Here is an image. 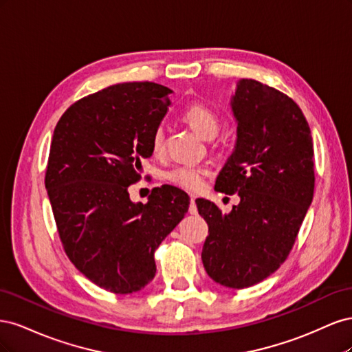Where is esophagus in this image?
Wrapping results in <instances>:
<instances>
[{
  "label": "esophagus",
  "instance_id": "1",
  "mask_svg": "<svg viewBox=\"0 0 352 352\" xmlns=\"http://www.w3.org/2000/svg\"><path fill=\"white\" fill-rule=\"evenodd\" d=\"M189 212L190 214H197V204H195V197H190V206H189Z\"/></svg>",
  "mask_w": 352,
  "mask_h": 352
}]
</instances>
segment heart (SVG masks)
<instances>
[{
	"instance_id": "1",
	"label": "heart",
	"mask_w": 352,
	"mask_h": 352,
	"mask_svg": "<svg viewBox=\"0 0 352 352\" xmlns=\"http://www.w3.org/2000/svg\"><path fill=\"white\" fill-rule=\"evenodd\" d=\"M184 119L199 136L204 138V140H211V138H214L219 132V127H220L219 116L207 104H202V102L189 104L184 111ZM151 146H153V153L155 155L163 154L164 129L162 126L155 129L151 140ZM208 175L210 172L206 167L195 166V164H179L167 170L164 177L170 184H173L185 190H189V192H198V190L204 188Z\"/></svg>"
}]
</instances>
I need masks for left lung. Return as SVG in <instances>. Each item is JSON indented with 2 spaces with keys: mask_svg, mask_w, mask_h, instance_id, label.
Here are the masks:
<instances>
[{
  "mask_svg": "<svg viewBox=\"0 0 352 352\" xmlns=\"http://www.w3.org/2000/svg\"><path fill=\"white\" fill-rule=\"evenodd\" d=\"M236 144L214 189L238 194L229 214L197 199L208 225L201 258L210 278L242 289L269 278L289 255L314 194L310 126L296 102L254 79L232 95Z\"/></svg>",
  "mask_w": 352,
  "mask_h": 352,
  "instance_id": "obj_1",
  "label": "left lung"
}]
</instances>
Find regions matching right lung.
I'll return each mask as SVG.
<instances>
[{
  "label": "right lung",
  "mask_w": 352,
  "mask_h": 352,
  "mask_svg": "<svg viewBox=\"0 0 352 352\" xmlns=\"http://www.w3.org/2000/svg\"><path fill=\"white\" fill-rule=\"evenodd\" d=\"M172 89L117 83L88 95L58 120L45 188L69 260L105 291L132 294L155 276L154 252L186 214L189 197L164 185L132 202L141 158L168 110Z\"/></svg>",
  "instance_id": "obj_1"
}]
</instances>
